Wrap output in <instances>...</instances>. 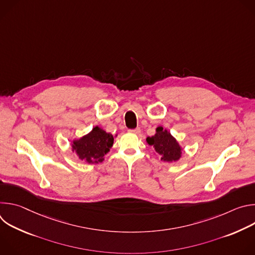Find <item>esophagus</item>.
I'll return each instance as SVG.
<instances>
[{
    "instance_id": "esophagus-1",
    "label": "esophagus",
    "mask_w": 255,
    "mask_h": 255,
    "mask_svg": "<svg viewBox=\"0 0 255 255\" xmlns=\"http://www.w3.org/2000/svg\"><path fill=\"white\" fill-rule=\"evenodd\" d=\"M128 132L133 133V134H139V133H140V128L137 127V128H135V129H129Z\"/></svg>"
}]
</instances>
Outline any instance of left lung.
Instances as JSON below:
<instances>
[{
    "label": "left lung",
    "instance_id": "left-lung-1",
    "mask_svg": "<svg viewBox=\"0 0 255 255\" xmlns=\"http://www.w3.org/2000/svg\"><path fill=\"white\" fill-rule=\"evenodd\" d=\"M146 141L155 148V151L161 155V159L164 161H175L180 157L181 149L178 143L170 133L162 127H158L156 129V134L147 137Z\"/></svg>",
    "mask_w": 255,
    "mask_h": 255
}]
</instances>
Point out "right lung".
Listing matches in <instances>:
<instances>
[{
    "mask_svg": "<svg viewBox=\"0 0 255 255\" xmlns=\"http://www.w3.org/2000/svg\"><path fill=\"white\" fill-rule=\"evenodd\" d=\"M113 143V135L97 126L91 133L74 142V149L81 159L98 163V161L103 160L104 155L110 150Z\"/></svg>",
    "mask_w": 255,
    "mask_h": 255,
    "instance_id": "right-lung-1",
    "label": "right lung"
}]
</instances>
